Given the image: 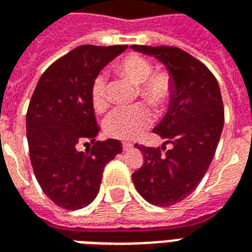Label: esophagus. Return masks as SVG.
Instances as JSON below:
<instances>
[{"instance_id":"34e87169","label":"esophagus","mask_w":252,"mask_h":252,"mask_svg":"<svg viewBox=\"0 0 252 252\" xmlns=\"http://www.w3.org/2000/svg\"><path fill=\"white\" fill-rule=\"evenodd\" d=\"M132 148H133V146L131 143H123V151H129Z\"/></svg>"}]
</instances>
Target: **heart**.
Instances as JSON below:
<instances>
[{"label": "heart", "instance_id": "b5f03b06", "mask_svg": "<svg viewBox=\"0 0 252 252\" xmlns=\"http://www.w3.org/2000/svg\"><path fill=\"white\" fill-rule=\"evenodd\" d=\"M116 70L121 77L137 85V92L155 108H163L171 94V82L167 74L153 72L151 63L140 55H126L117 63ZM92 104L97 112L108 105V82L104 74L94 78L92 85ZM153 123L151 110L144 104L120 106L105 117L104 131L110 137L133 140Z\"/></svg>", "mask_w": 252, "mask_h": 252}]
</instances>
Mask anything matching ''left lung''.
Returning <instances> with one entry per match:
<instances>
[{
    "instance_id": "8db88e82",
    "label": "left lung",
    "mask_w": 252,
    "mask_h": 252,
    "mask_svg": "<svg viewBox=\"0 0 252 252\" xmlns=\"http://www.w3.org/2000/svg\"><path fill=\"white\" fill-rule=\"evenodd\" d=\"M154 57L170 74L171 99L167 113L153 131L173 147H136L144 163L132 174L143 198L158 206L174 205L204 178L224 126V106L216 78L200 61L175 47L132 46Z\"/></svg>"
}]
</instances>
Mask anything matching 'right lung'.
<instances>
[{
    "mask_svg": "<svg viewBox=\"0 0 252 252\" xmlns=\"http://www.w3.org/2000/svg\"><path fill=\"white\" fill-rule=\"evenodd\" d=\"M126 46H81L43 72L27 112L31 163L39 185L67 211L88 206L97 197L102 171L121 153L116 139L95 142L92 85L99 71ZM89 146L86 153L76 144Z\"/></svg>",
    "mask_w": 252,
    "mask_h": 252,
    "instance_id": "right-lung-1",
    "label": "right lung"
}]
</instances>
